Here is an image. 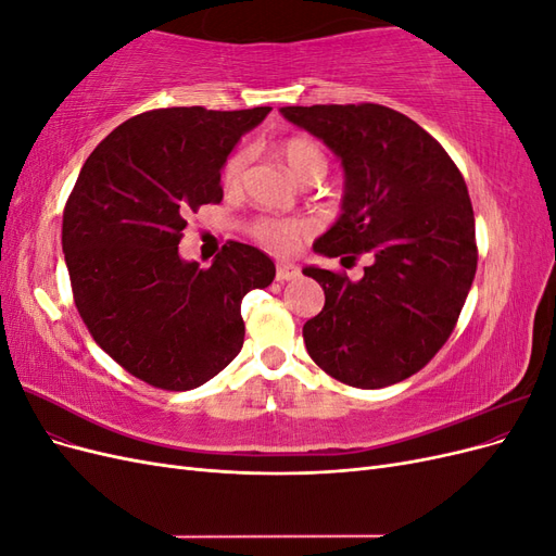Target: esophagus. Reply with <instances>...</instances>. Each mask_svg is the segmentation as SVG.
I'll return each instance as SVG.
<instances>
[{"instance_id":"34e87169","label":"esophagus","mask_w":556,"mask_h":556,"mask_svg":"<svg viewBox=\"0 0 556 556\" xmlns=\"http://www.w3.org/2000/svg\"><path fill=\"white\" fill-rule=\"evenodd\" d=\"M299 266H294V264H278L276 266V280H294V278H299Z\"/></svg>"}]
</instances>
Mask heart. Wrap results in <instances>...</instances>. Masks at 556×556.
I'll return each mask as SVG.
<instances>
[{"label": "heart", "instance_id": "1", "mask_svg": "<svg viewBox=\"0 0 556 556\" xmlns=\"http://www.w3.org/2000/svg\"><path fill=\"white\" fill-rule=\"evenodd\" d=\"M278 150H280V157L285 160V164L290 166V172L299 180H306L315 172L325 174V169H327V160H325L323 148H319L311 139L294 137V139L285 141ZM243 166H245L243 153H233L227 160L225 169H223L225 188H237L241 180V174H243ZM250 233L260 245L276 252V255H290V252H294L301 245V241L306 239L308 225L301 220H280V217H260V220L250 225Z\"/></svg>", "mask_w": 556, "mask_h": 556}]
</instances>
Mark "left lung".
<instances>
[{
    "mask_svg": "<svg viewBox=\"0 0 556 556\" xmlns=\"http://www.w3.org/2000/svg\"><path fill=\"white\" fill-rule=\"evenodd\" d=\"M280 113L323 139L345 172L343 213L315 252L374 260L359 280L304 268L325 290V308L304 325L308 355L362 390L406 380L445 345L476 278L464 176L429 131L394 109L315 104Z\"/></svg>",
    "mask_w": 556,
    "mask_h": 556,
    "instance_id": "8db88e82",
    "label": "left lung"
}]
</instances>
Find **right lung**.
<instances>
[{
	"label": "right lung",
	"instance_id": "obj_1",
	"mask_svg": "<svg viewBox=\"0 0 556 556\" xmlns=\"http://www.w3.org/2000/svg\"><path fill=\"white\" fill-rule=\"evenodd\" d=\"M271 106L155 109L129 117L83 164L62 250L74 304L127 374L169 392L204 384L239 355L241 301L274 282L262 250L229 241L208 268L178 255L190 211L220 204V169Z\"/></svg>",
	"mask_w": 556,
	"mask_h": 556
}]
</instances>
